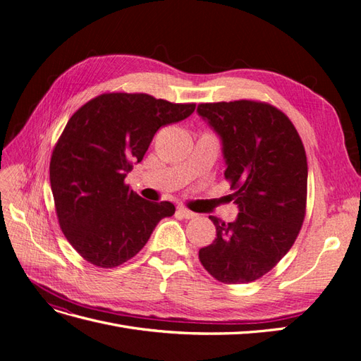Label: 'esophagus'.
Listing matches in <instances>:
<instances>
[{
	"label": "esophagus",
	"instance_id": "esophagus-1",
	"mask_svg": "<svg viewBox=\"0 0 361 361\" xmlns=\"http://www.w3.org/2000/svg\"><path fill=\"white\" fill-rule=\"evenodd\" d=\"M178 214H179L180 216H183V218H187V220H191V218L197 216V214L190 211V209H187V207H185V206H179V207H178Z\"/></svg>",
	"mask_w": 361,
	"mask_h": 361
}]
</instances>
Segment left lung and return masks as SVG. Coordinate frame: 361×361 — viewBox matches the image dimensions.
<instances>
[{"label": "left lung", "instance_id": "left-lung-1", "mask_svg": "<svg viewBox=\"0 0 361 361\" xmlns=\"http://www.w3.org/2000/svg\"><path fill=\"white\" fill-rule=\"evenodd\" d=\"M197 113L220 135L239 214L216 227L200 248L204 269L221 283L241 285L265 276L297 239L307 200V157L289 117L267 102L200 104Z\"/></svg>", "mask_w": 361, "mask_h": 361}]
</instances>
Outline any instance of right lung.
I'll return each instance as SVG.
<instances>
[{
    "label": "right lung",
    "instance_id": "1",
    "mask_svg": "<svg viewBox=\"0 0 361 361\" xmlns=\"http://www.w3.org/2000/svg\"><path fill=\"white\" fill-rule=\"evenodd\" d=\"M195 104L146 93H104L84 104L64 128L49 164L61 231L80 256L114 268L146 245L170 202L141 199L125 183L161 126L191 116Z\"/></svg>",
    "mask_w": 361,
    "mask_h": 361
}]
</instances>
